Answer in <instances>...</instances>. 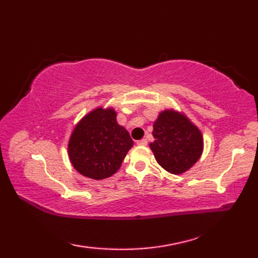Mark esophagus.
<instances>
[{
  "label": "esophagus",
  "instance_id": "34e87169",
  "mask_svg": "<svg viewBox=\"0 0 258 258\" xmlns=\"http://www.w3.org/2000/svg\"><path fill=\"white\" fill-rule=\"evenodd\" d=\"M136 144L140 145V146H146L147 145V140L146 139H142V140L136 142Z\"/></svg>",
  "mask_w": 258,
  "mask_h": 258
}]
</instances>
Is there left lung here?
<instances>
[{"label": "left lung", "instance_id": "1", "mask_svg": "<svg viewBox=\"0 0 258 258\" xmlns=\"http://www.w3.org/2000/svg\"><path fill=\"white\" fill-rule=\"evenodd\" d=\"M153 136L150 147L157 163L172 174L186 172L202 155V133L180 113L162 112L153 125Z\"/></svg>", "mask_w": 258, "mask_h": 258}]
</instances>
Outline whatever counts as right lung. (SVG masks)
<instances>
[{"mask_svg": "<svg viewBox=\"0 0 258 258\" xmlns=\"http://www.w3.org/2000/svg\"><path fill=\"white\" fill-rule=\"evenodd\" d=\"M132 146L133 141L117 124L114 109L98 107L75 126L69 142V156L79 173L103 179L118 171Z\"/></svg>", "mask_w": 258, "mask_h": 258, "instance_id": "1", "label": "right lung"}]
</instances>
